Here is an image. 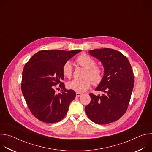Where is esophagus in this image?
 Segmentation results:
<instances>
[{
	"label": "esophagus",
	"instance_id": "34e87169",
	"mask_svg": "<svg viewBox=\"0 0 152 152\" xmlns=\"http://www.w3.org/2000/svg\"><path fill=\"white\" fill-rule=\"evenodd\" d=\"M82 95V93H76V97H80Z\"/></svg>",
	"mask_w": 152,
	"mask_h": 152
}]
</instances>
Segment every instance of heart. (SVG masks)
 Returning a JSON list of instances; mask_svg holds the SVG:
<instances>
[{
  "label": "heart",
  "instance_id": "b5f03b06",
  "mask_svg": "<svg viewBox=\"0 0 152 152\" xmlns=\"http://www.w3.org/2000/svg\"><path fill=\"white\" fill-rule=\"evenodd\" d=\"M76 62L85 69L82 80H73L67 83L68 88L77 93H83L88 90L91 83L94 86L99 85L103 79V69L96 66V61L90 56L82 53L76 59ZM73 67L70 61L65 62L62 72L64 77L70 78L73 75Z\"/></svg>",
  "mask_w": 152,
  "mask_h": 152
}]
</instances>
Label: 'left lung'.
Returning a JSON list of instances; mask_svg holds the SVG:
<instances>
[{
    "label": "left lung",
    "mask_w": 152,
    "mask_h": 152,
    "mask_svg": "<svg viewBox=\"0 0 152 152\" xmlns=\"http://www.w3.org/2000/svg\"><path fill=\"white\" fill-rule=\"evenodd\" d=\"M89 53L103 64L104 76L96 91L90 93V103L85 107L86 114L94 123L105 124L114 122L126 112L131 97L134 76L128 59L121 52L110 48L90 50Z\"/></svg>",
    "instance_id": "1"
}]
</instances>
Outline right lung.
<instances>
[{
	"label": "right lung",
	"mask_w": 152,
	"mask_h": 152,
	"mask_svg": "<svg viewBox=\"0 0 152 152\" xmlns=\"http://www.w3.org/2000/svg\"><path fill=\"white\" fill-rule=\"evenodd\" d=\"M80 51L41 50L26 63L21 91L30 111L39 120L53 123L66 115L76 93L65 88L61 82L64 79L62 69L65 62ZM59 88L61 93L56 94L55 90Z\"/></svg>",
	"instance_id": "1"
}]
</instances>
